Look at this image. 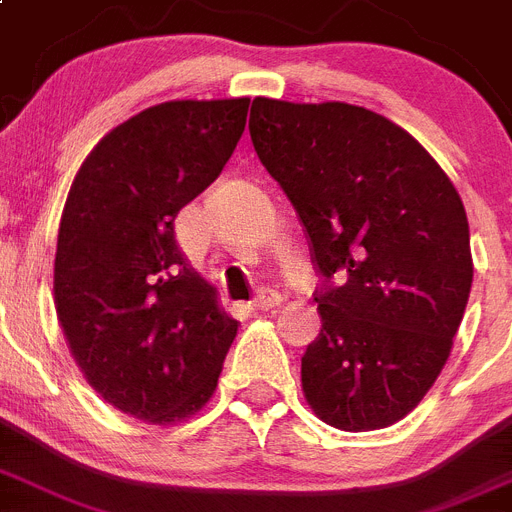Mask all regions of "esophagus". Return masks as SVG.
Returning a JSON list of instances; mask_svg holds the SVG:
<instances>
[{"label": "esophagus", "instance_id": "34e87169", "mask_svg": "<svg viewBox=\"0 0 512 512\" xmlns=\"http://www.w3.org/2000/svg\"><path fill=\"white\" fill-rule=\"evenodd\" d=\"M283 301V296L275 288H260L255 296V301H252V306L255 309H273V306H278Z\"/></svg>", "mask_w": 512, "mask_h": 512}]
</instances>
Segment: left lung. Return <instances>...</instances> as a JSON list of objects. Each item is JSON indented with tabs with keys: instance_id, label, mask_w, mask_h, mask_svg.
<instances>
[{
	"instance_id": "obj_1",
	"label": "left lung",
	"mask_w": 512,
	"mask_h": 512,
	"mask_svg": "<svg viewBox=\"0 0 512 512\" xmlns=\"http://www.w3.org/2000/svg\"><path fill=\"white\" fill-rule=\"evenodd\" d=\"M250 136L322 278V330L301 358L306 402L350 433L394 425L435 384L464 317V203L410 133L358 105L255 97Z\"/></svg>"
}]
</instances>
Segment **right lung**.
Masks as SVG:
<instances>
[{
  "label": "right lung",
  "instance_id": "add662e5",
  "mask_svg": "<svg viewBox=\"0 0 512 512\" xmlns=\"http://www.w3.org/2000/svg\"><path fill=\"white\" fill-rule=\"evenodd\" d=\"M250 100H175L133 115L84 159L61 213L53 301L105 402L175 422L211 399L237 319L175 239L182 206L221 175Z\"/></svg>",
  "mask_w": 512,
  "mask_h": 512
}]
</instances>
